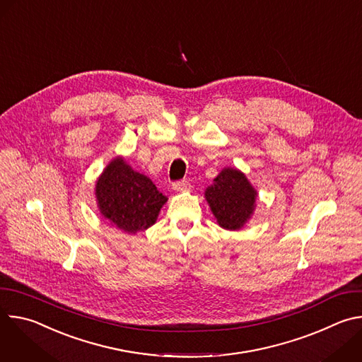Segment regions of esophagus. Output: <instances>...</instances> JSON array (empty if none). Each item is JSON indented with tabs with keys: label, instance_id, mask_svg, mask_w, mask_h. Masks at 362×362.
Instances as JSON below:
<instances>
[{
	"label": "esophagus",
	"instance_id": "obj_1",
	"mask_svg": "<svg viewBox=\"0 0 362 362\" xmlns=\"http://www.w3.org/2000/svg\"><path fill=\"white\" fill-rule=\"evenodd\" d=\"M172 189L175 192H186L190 189V183L187 180H179V182H175L172 185Z\"/></svg>",
	"mask_w": 362,
	"mask_h": 362
}]
</instances>
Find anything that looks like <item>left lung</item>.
Here are the masks:
<instances>
[{
    "instance_id": "left-lung-1",
    "label": "left lung",
    "mask_w": 362,
    "mask_h": 362,
    "mask_svg": "<svg viewBox=\"0 0 362 362\" xmlns=\"http://www.w3.org/2000/svg\"><path fill=\"white\" fill-rule=\"evenodd\" d=\"M204 199L221 228L239 230L253 216L257 192L242 170L223 168L206 187Z\"/></svg>"
}]
</instances>
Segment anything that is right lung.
<instances>
[{
  "label": "right lung",
  "mask_w": 362,
  "mask_h": 362,
  "mask_svg": "<svg viewBox=\"0 0 362 362\" xmlns=\"http://www.w3.org/2000/svg\"><path fill=\"white\" fill-rule=\"evenodd\" d=\"M94 194L101 218L130 235L156 223L168 202L153 182L136 172L123 156H116L103 169Z\"/></svg>",
  "instance_id": "1"
}]
</instances>
